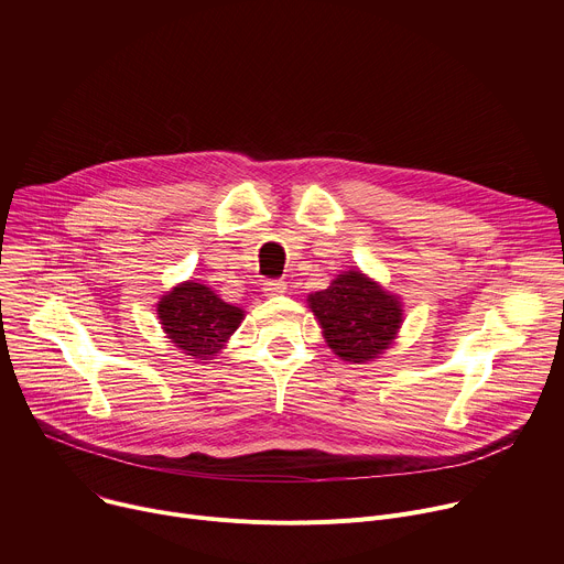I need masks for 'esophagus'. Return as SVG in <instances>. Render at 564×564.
Segmentation results:
<instances>
[{
  "instance_id": "esophagus-1",
  "label": "esophagus",
  "mask_w": 564,
  "mask_h": 564,
  "mask_svg": "<svg viewBox=\"0 0 564 564\" xmlns=\"http://www.w3.org/2000/svg\"><path fill=\"white\" fill-rule=\"evenodd\" d=\"M285 290H288L285 281H279V279H270V281H265V283H263V292H265V296H279V294H283Z\"/></svg>"
}]
</instances>
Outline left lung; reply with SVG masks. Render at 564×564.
Masks as SVG:
<instances>
[{
    "label": "left lung",
    "mask_w": 564,
    "mask_h": 564,
    "mask_svg": "<svg viewBox=\"0 0 564 564\" xmlns=\"http://www.w3.org/2000/svg\"><path fill=\"white\" fill-rule=\"evenodd\" d=\"M307 303L335 355L355 364L381 355L401 324L399 301L359 272L339 274Z\"/></svg>",
    "instance_id": "8db88e82"
}]
</instances>
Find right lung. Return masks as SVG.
Here are the masks:
<instances>
[{"instance_id": "right-lung-1", "label": "right lung", "mask_w": 564, "mask_h": 564, "mask_svg": "<svg viewBox=\"0 0 564 564\" xmlns=\"http://www.w3.org/2000/svg\"><path fill=\"white\" fill-rule=\"evenodd\" d=\"M158 316L167 337L189 357L203 361L234 335L243 310L225 303L209 288L187 281L160 299Z\"/></svg>"}]
</instances>
